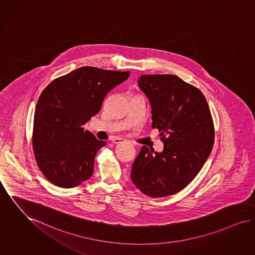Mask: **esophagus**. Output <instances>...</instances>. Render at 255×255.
<instances>
[{
  "label": "esophagus",
  "mask_w": 255,
  "mask_h": 255,
  "mask_svg": "<svg viewBox=\"0 0 255 255\" xmlns=\"http://www.w3.org/2000/svg\"><path fill=\"white\" fill-rule=\"evenodd\" d=\"M112 141H113L114 143H121V142H123V141H126V140L123 139V138H120V137H114Z\"/></svg>",
  "instance_id": "obj_1"
}]
</instances>
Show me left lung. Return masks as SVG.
<instances>
[{
    "mask_svg": "<svg viewBox=\"0 0 255 255\" xmlns=\"http://www.w3.org/2000/svg\"><path fill=\"white\" fill-rule=\"evenodd\" d=\"M138 85L152 108V128L160 132V153L143 145L131 168L135 186L150 198L185 188L211 154L215 127L205 96L173 75H143Z\"/></svg>",
    "mask_w": 255,
    "mask_h": 255,
    "instance_id": "left-lung-1",
    "label": "left lung"
}]
</instances>
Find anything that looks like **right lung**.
I'll return each instance as SVG.
<instances>
[{
  "instance_id": "1",
  "label": "right lung",
  "mask_w": 255,
  "mask_h": 255,
  "mask_svg": "<svg viewBox=\"0 0 255 255\" xmlns=\"http://www.w3.org/2000/svg\"><path fill=\"white\" fill-rule=\"evenodd\" d=\"M128 76L129 72L81 67L43 90L35 110L32 143L38 168L50 182L73 188L91 178L96 153L107 142L83 126Z\"/></svg>"
}]
</instances>
